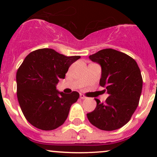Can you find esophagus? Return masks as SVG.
<instances>
[{
	"mask_svg": "<svg viewBox=\"0 0 157 157\" xmlns=\"http://www.w3.org/2000/svg\"><path fill=\"white\" fill-rule=\"evenodd\" d=\"M80 99H86V96H85L84 95L82 94V93H81V94L80 95Z\"/></svg>",
	"mask_w": 157,
	"mask_h": 157,
	"instance_id": "esophagus-1",
	"label": "esophagus"
}]
</instances>
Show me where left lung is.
<instances>
[{
  "mask_svg": "<svg viewBox=\"0 0 157 157\" xmlns=\"http://www.w3.org/2000/svg\"><path fill=\"white\" fill-rule=\"evenodd\" d=\"M89 58L100 65L99 85L109 97L104 104L96 99V107L87 114L88 120L103 131L118 129L130 121L138 105L143 86L140 68L132 58L112 48L99 51Z\"/></svg>",
  "mask_w": 157,
  "mask_h": 157,
  "instance_id": "8db88e82",
  "label": "left lung"
}]
</instances>
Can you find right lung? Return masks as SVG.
Instances as JSON below:
<instances>
[{"instance_id": "add662e5", "label": "right lung", "mask_w": 157, "mask_h": 157, "mask_svg": "<svg viewBox=\"0 0 157 157\" xmlns=\"http://www.w3.org/2000/svg\"><path fill=\"white\" fill-rule=\"evenodd\" d=\"M80 56L67 57L52 48L29 53L17 72V99L25 118L34 127L51 131L64 124L80 94L56 89L70 66Z\"/></svg>"}]
</instances>
